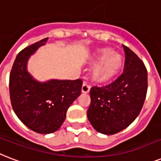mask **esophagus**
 I'll use <instances>...</instances> for the list:
<instances>
[{
	"label": "esophagus",
	"instance_id": "obj_1",
	"mask_svg": "<svg viewBox=\"0 0 161 161\" xmlns=\"http://www.w3.org/2000/svg\"><path fill=\"white\" fill-rule=\"evenodd\" d=\"M90 92V86L88 85L84 82L83 85H82V87H81V92L82 93H88Z\"/></svg>",
	"mask_w": 161,
	"mask_h": 161
}]
</instances>
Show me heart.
I'll list each match as a JSON object with an SVG mask.
<instances>
[{
  "mask_svg": "<svg viewBox=\"0 0 161 161\" xmlns=\"http://www.w3.org/2000/svg\"><path fill=\"white\" fill-rule=\"evenodd\" d=\"M89 63L96 65L92 73L93 81L106 84L118 76L125 65V59L112 48H102L95 51Z\"/></svg>",
  "mask_w": 161,
  "mask_h": 161,
  "instance_id": "heart-1",
  "label": "heart"
}]
</instances>
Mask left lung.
Returning a JSON list of instances; mask_svg holds the SVG:
<instances>
[{
  "instance_id": "left-lung-1",
  "label": "left lung",
  "mask_w": 161,
  "mask_h": 161,
  "mask_svg": "<svg viewBox=\"0 0 161 161\" xmlns=\"http://www.w3.org/2000/svg\"><path fill=\"white\" fill-rule=\"evenodd\" d=\"M124 73L112 84L92 87L87 118L98 133L115 134L130 125L139 116L148 88L147 69L141 59L123 45Z\"/></svg>"
}]
</instances>
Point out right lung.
I'll return each mask as SVG.
<instances>
[{"label":"right lung","instance_id":"1","mask_svg":"<svg viewBox=\"0 0 161 161\" xmlns=\"http://www.w3.org/2000/svg\"><path fill=\"white\" fill-rule=\"evenodd\" d=\"M48 38L22 50L10 74L11 103L17 118L31 130L54 133L65 119L66 112L81 92L82 80L51 79L39 81L27 70L31 56L45 45Z\"/></svg>","mask_w":161,"mask_h":161}]
</instances>
